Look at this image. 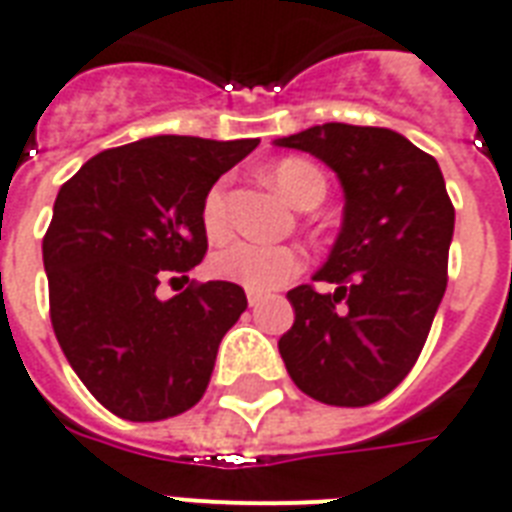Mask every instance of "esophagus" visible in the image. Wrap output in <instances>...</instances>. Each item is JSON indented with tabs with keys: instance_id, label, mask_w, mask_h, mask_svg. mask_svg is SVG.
<instances>
[{
	"instance_id": "esophagus-1",
	"label": "esophagus",
	"mask_w": 512,
	"mask_h": 512,
	"mask_svg": "<svg viewBox=\"0 0 512 512\" xmlns=\"http://www.w3.org/2000/svg\"><path fill=\"white\" fill-rule=\"evenodd\" d=\"M247 300H249V306L255 308L260 306V300H263V292H257V290H247Z\"/></svg>"
}]
</instances>
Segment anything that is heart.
Here are the masks:
<instances>
[{"label":"heart","instance_id":"obj_1","mask_svg":"<svg viewBox=\"0 0 512 512\" xmlns=\"http://www.w3.org/2000/svg\"><path fill=\"white\" fill-rule=\"evenodd\" d=\"M271 182L279 187L284 198H290L295 206L319 204L325 198V177L314 163L303 158H284L271 169ZM201 225L206 236L212 241H220L230 230L228 204H225V185L217 182L209 187L201 204ZM214 276L225 282H236L247 290H276L282 287L303 268V255L295 247L287 244H263V241L239 239L230 241L222 249H217L209 260Z\"/></svg>","mask_w":512,"mask_h":512}]
</instances>
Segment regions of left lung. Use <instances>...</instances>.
Returning a JSON list of instances; mask_svg holds the SVG:
<instances>
[{
	"label": "left lung",
	"instance_id": "1",
	"mask_svg": "<svg viewBox=\"0 0 512 512\" xmlns=\"http://www.w3.org/2000/svg\"><path fill=\"white\" fill-rule=\"evenodd\" d=\"M338 174L343 222L314 282L287 292V373L319 403H378L419 360L448 282L454 204L438 161L389 128L325 123L276 139Z\"/></svg>",
	"mask_w": 512,
	"mask_h": 512
}]
</instances>
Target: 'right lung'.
<instances>
[{
  "label": "right lung",
  "instance_id": "right-lung-1",
  "mask_svg": "<svg viewBox=\"0 0 512 512\" xmlns=\"http://www.w3.org/2000/svg\"><path fill=\"white\" fill-rule=\"evenodd\" d=\"M257 144L150 136L93 155L58 190L42 239L50 322L74 373L120 419H171L204 397L247 295L233 282L169 300L155 290L204 260V195Z\"/></svg>",
  "mask_w": 512,
  "mask_h": 512
}]
</instances>
